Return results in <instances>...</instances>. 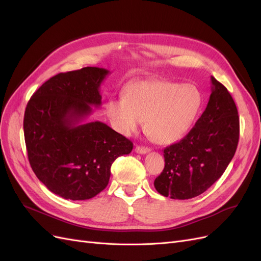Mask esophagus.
Instances as JSON below:
<instances>
[{
	"instance_id": "1",
	"label": "esophagus",
	"mask_w": 261,
	"mask_h": 261,
	"mask_svg": "<svg viewBox=\"0 0 261 261\" xmlns=\"http://www.w3.org/2000/svg\"><path fill=\"white\" fill-rule=\"evenodd\" d=\"M136 152L139 153V154H146V153L150 152V149L149 148H145V146H136Z\"/></svg>"
}]
</instances>
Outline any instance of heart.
<instances>
[{
    "instance_id": "heart-1",
    "label": "heart",
    "mask_w": 261,
    "mask_h": 261,
    "mask_svg": "<svg viewBox=\"0 0 261 261\" xmlns=\"http://www.w3.org/2000/svg\"><path fill=\"white\" fill-rule=\"evenodd\" d=\"M202 103V93L195 86L145 80L126 86L123 98H109L105 110L122 135L136 132L145 121V132L153 141L169 144L190 130Z\"/></svg>"
}]
</instances>
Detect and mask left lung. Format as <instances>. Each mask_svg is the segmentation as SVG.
<instances>
[{"instance_id":"left-lung-1","label":"left lung","mask_w":261,"mask_h":261,"mask_svg":"<svg viewBox=\"0 0 261 261\" xmlns=\"http://www.w3.org/2000/svg\"><path fill=\"white\" fill-rule=\"evenodd\" d=\"M212 93L203 115L181 141L164 149L165 165L154 181L160 194L189 199L202 194L223 175L235 155L239 117L224 85L211 77Z\"/></svg>"}]
</instances>
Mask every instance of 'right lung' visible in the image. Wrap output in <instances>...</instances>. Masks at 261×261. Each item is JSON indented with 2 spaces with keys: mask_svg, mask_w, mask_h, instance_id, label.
Here are the masks:
<instances>
[{
  "mask_svg": "<svg viewBox=\"0 0 261 261\" xmlns=\"http://www.w3.org/2000/svg\"><path fill=\"white\" fill-rule=\"evenodd\" d=\"M109 70L85 67L44 83L26 106L24 137L37 178L65 199L95 197L109 183L113 161L133 144L103 122H84L100 107V85Z\"/></svg>",
  "mask_w": 261,
  "mask_h": 261,
  "instance_id": "right-lung-1",
  "label": "right lung"
}]
</instances>
